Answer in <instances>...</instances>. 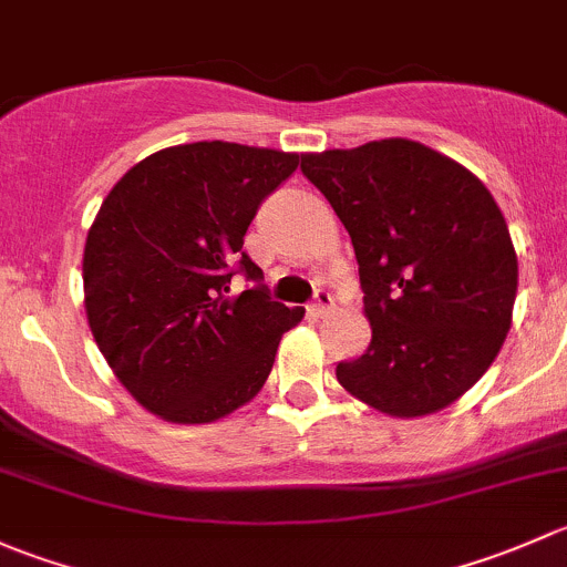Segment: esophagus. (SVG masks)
I'll return each mask as SVG.
<instances>
[{"label": "esophagus", "mask_w": 567, "mask_h": 567, "mask_svg": "<svg viewBox=\"0 0 567 567\" xmlns=\"http://www.w3.org/2000/svg\"><path fill=\"white\" fill-rule=\"evenodd\" d=\"M332 308V295L327 289H322V286H319L317 291H313V302H311V311L313 313H319V317H322V313H327Z\"/></svg>", "instance_id": "obj_1"}]
</instances>
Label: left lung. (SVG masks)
Wrapping results in <instances>:
<instances>
[{
  "mask_svg": "<svg viewBox=\"0 0 567 567\" xmlns=\"http://www.w3.org/2000/svg\"><path fill=\"white\" fill-rule=\"evenodd\" d=\"M300 172L352 237L371 343L341 360L343 388L379 412L453 404L511 330L518 261L486 185L406 138L306 155Z\"/></svg>",
  "mask_w": 567,
  "mask_h": 567,
  "instance_id": "8db88e82",
  "label": "left lung"
}]
</instances>
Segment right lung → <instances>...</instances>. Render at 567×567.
Wrapping results in <instances>:
<instances>
[{
    "mask_svg": "<svg viewBox=\"0 0 567 567\" xmlns=\"http://www.w3.org/2000/svg\"><path fill=\"white\" fill-rule=\"evenodd\" d=\"M300 155L196 142L144 157L86 235V319L133 399L172 423H213L254 399L302 319L270 297L243 237ZM249 286L230 295V278Z\"/></svg>",
    "mask_w": 567,
    "mask_h": 567,
    "instance_id": "1",
    "label": "right lung"
}]
</instances>
